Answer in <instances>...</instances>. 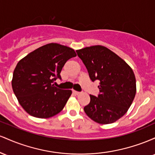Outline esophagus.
<instances>
[{"label": "esophagus", "mask_w": 155, "mask_h": 155, "mask_svg": "<svg viewBox=\"0 0 155 155\" xmlns=\"http://www.w3.org/2000/svg\"><path fill=\"white\" fill-rule=\"evenodd\" d=\"M73 92H74V93L75 94V95H79V94H80V92H78V91H75V90H73Z\"/></svg>", "instance_id": "34e87169"}]
</instances>
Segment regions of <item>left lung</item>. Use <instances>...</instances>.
I'll return each mask as SVG.
<instances>
[{"label": "left lung", "mask_w": 155, "mask_h": 155, "mask_svg": "<svg viewBox=\"0 0 155 155\" xmlns=\"http://www.w3.org/2000/svg\"><path fill=\"white\" fill-rule=\"evenodd\" d=\"M92 81L99 80L97 97L90 95L84 108L86 114L99 124H111L123 117L136 92L135 74L129 65L114 52L101 45L76 50Z\"/></svg>", "instance_id": "1"}]
</instances>
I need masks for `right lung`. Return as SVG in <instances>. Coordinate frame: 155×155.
I'll return each mask as SVG.
<instances>
[{"label": "right lung", "mask_w": 155, "mask_h": 155, "mask_svg": "<svg viewBox=\"0 0 155 155\" xmlns=\"http://www.w3.org/2000/svg\"><path fill=\"white\" fill-rule=\"evenodd\" d=\"M71 48L56 43L38 48L19 61L14 71L12 86L19 104L37 118L58 114L71 95L70 90L54 86L65 63L76 57Z\"/></svg>", "instance_id": "obj_1"}]
</instances>
